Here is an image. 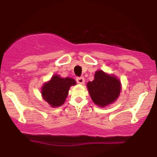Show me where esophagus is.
Returning <instances> with one entry per match:
<instances>
[{
	"label": "esophagus",
	"mask_w": 157,
	"mask_h": 157,
	"mask_svg": "<svg viewBox=\"0 0 157 157\" xmlns=\"http://www.w3.org/2000/svg\"><path fill=\"white\" fill-rule=\"evenodd\" d=\"M77 83L79 84H84L85 82V79L83 77H77V78L76 79Z\"/></svg>",
	"instance_id": "1"
}]
</instances>
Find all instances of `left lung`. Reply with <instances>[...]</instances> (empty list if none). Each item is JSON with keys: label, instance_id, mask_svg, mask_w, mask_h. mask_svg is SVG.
<instances>
[{"label": "left lung", "instance_id": "obj_1", "mask_svg": "<svg viewBox=\"0 0 157 157\" xmlns=\"http://www.w3.org/2000/svg\"><path fill=\"white\" fill-rule=\"evenodd\" d=\"M91 100L97 105L106 106L117 99L121 90L120 80L114 76L97 71L94 80L87 83Z\"/></svg>", "mask_w": 157, "mask_h": 157}]
</instances>
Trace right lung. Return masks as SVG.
I'll return each instance as SVG.
<instances>
[{"label": "right lung", "instance_id": "1", "mask_svg": "<svg viewBox=\"0 0 157 157\" xmlns=\"http://www.w3.org/2000/svg\"><path fill=\"white\" fill-rule=\"evenodd\" d=\"M75 85L76 82L72 78H62L58 75H54L51 80L44 85L41 94L50 105L58 107L64 103L70 86Z\"/></svg>", "mask_w": 157, "mask_h": 157}]
</instances>
